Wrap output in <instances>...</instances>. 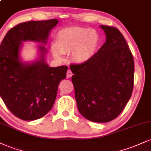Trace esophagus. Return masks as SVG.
I'll list each match as a JSON object with an SVG mask.
<instances>
[{
	"mask_svg": "<svg viewBox=\"0 0 151 151\" xmlns=\"http://www.w3.org/2000/svg\"><path fill=\"white\" fill-rule=\"evenodd\" d=\"M72 75H73V74H72V71H71L70 70H68V72H67V77L70 78Z\"/></svg>",
	"mask_w": 151,
	"mask_h": 151,
	"instance_id": "34e87169",
	"label": "esophagus"
}]
</instances>
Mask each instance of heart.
I'll return each instance as SVG.
<instances>
[{
    "mask_svg": "<svg viewBox=\"0 0 151 151\" xmlns=\"http://www.w3.org/2000/svg\"><path fill=\"white\" fill-rule=\"evenodd\" d=\"M99 43L100 36L96 31L88 28L68 27L56 34L55 46L51 50L58 59H62L63 54L72 52L74 61L83 63L95 55Z\"/></svg>",
    "mask_w": 151,
    "mask_h": 151,
    "instance_id": "b5f03b06",
    "label": "heart"
}]
</instances>
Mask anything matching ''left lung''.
<instances>
[{
    "label": "left lung",
    "mask_w": 151,
    "mask_h": 151,
    "mask_svg": "<svg viewBox=\"0 0 151 151\" xmlns=\"http://www.w3.org/2000/svg\"><path fill=\"white\" fill-rule=\"evenodd\" d=\"M100 27L105 43L88 61L70 67L79 112L88 120L104 123L117 117L130 99L134 62L121 32L115 27Z\"/></svg>",
    "instance_id": "1"
}]
</instances>
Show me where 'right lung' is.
Segmentation results:
<instances>
[{"label":"right lung","mask_w":151,"mask_h":151,"mask_svg":"<svg viewBox=\"0 0 151 151\" xmlns=\"http://www.w3.org/2000/svg\"><path fill=\"white\" fill-rule=\"evenodd\" d=\"M57 19L29 21L9 30L0 46V96L16 117L23 120H36L52 109L58 84L66 77L68 66L50 68L46 63L47 49L38 46L39 58L24 63L20 50L24 41L46 44L50 30Z\"/></svg>","instance_id":"obj_1"}]
</instances>
